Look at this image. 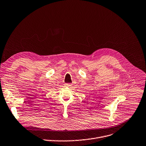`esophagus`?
Returning <instances> with one entry per match:
<instances>
[{
  "instance_id": "1",
  "label": "esophagus",
  "mask_w": 146,
  "mask_h": 146,
  "mask_svg": "<svg viewBox=\"0 0 146 146\" xmlns=\"http://www.w3.org/2000/svg\"><path fill=\"white\" fill-rule=\"evenodd\" d=\"M65 86H71V84L70 83H66Z\"/></svg>"
}]
</instances>
